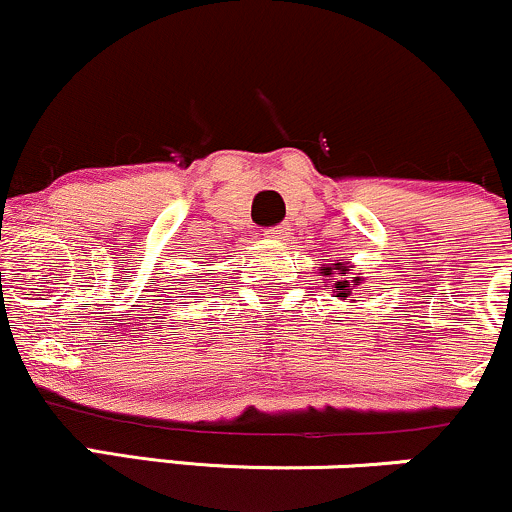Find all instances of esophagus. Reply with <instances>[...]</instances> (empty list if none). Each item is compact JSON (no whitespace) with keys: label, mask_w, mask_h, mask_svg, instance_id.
Here are the masks:
<instances>
[{"label":"esophagus","mask_w":512,"mask_h":512,"mask_svg":"<svg viewBox=\"0 0 512 512\" xmlns=\"http://www.w3.org/2000/svg\"><path fill=\"white\" fill-rule=\"evenodd\" d=\"M289 231L291 228L286 226V223H281V226H269L267 231H264V236L272 238V240H286L289 238Z\"/></svg>","instance_id":"obj_1"}]
</instances>
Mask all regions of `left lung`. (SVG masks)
Wrapping results in <instances>:
<instances>
[{"mask_svg":"<svg viewBox=\"0 0 512 512\" xmlns=\"http://www.w3.org/2000/svg\"><path fill=\"white\" fill-rule=\"evenodd\" d=\"M332 269H337V272L344 276V281H337V284H334V291H337L339 298H344V301H346V298H349V293H351V286H349V281H346V279H351V284H354V286L361 284V279H358V276H349V269H346L342 262H337L334 267H322L320 274L322 276L332 274Z\"/></svg>","mask_w":512,"mask_h":512,"instance_id":"1","label":"left lung"}]
</instances>
